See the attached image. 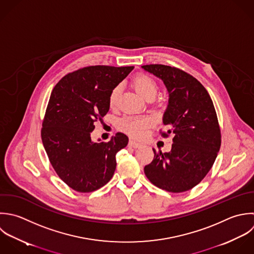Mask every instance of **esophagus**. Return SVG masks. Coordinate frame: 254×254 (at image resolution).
Returning <instances> with one entry per match:
<instances>
[{
  "mask_svg": "<svg viewBox=\"0 0 254 254\" xmlns=\"http://www.w3.org/2000/svg\"><path fill=\"white\" fill-rule=\"evenodd\" d=\"M128 145H129L130 147H134V148H136V147H140V146H141V144H140V143H138V142H136V141H134V140H129Z\"/></svg>",
  "mask_w": 254,
  "mask_h": 254,
  "instance_id": "34e87169",
  "label": "esophagus"
}]
</instances>
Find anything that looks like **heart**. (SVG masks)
Returning <instances> with one entry per match:
<instances>
[{
  "instance_id": "1",
  "label": "heart",
  "mask_w": 254,
  "mask_h": 254,
  "mask_svg": "<svg viewBox=\"0 0 254 254\" xmlns=\"http://www.w3.org/2000/svg\"><path fill=\"white\" fill-rule=\"evenodd\" d=\"M134 89L145 99L153 98L157 91L156 81L147 74H137L131 80ZM121 92V87L115 86L109 95V106L114 109L118 106L119 96ZM153 125V121L149 117H126L122 119L119 123V127L122 131L127 133L128 135L141 138L145 135L147 129Z\"/></svg>"
}]
</instances>
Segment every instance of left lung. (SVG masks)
Here are the masks:
<instances>
[{
	"label": "left lung",
	"instance_id": "1",
	"mask_svg": "<svg viewBox=\"0 0 254 254\" xmlns=\"http://www.w3.org/2000/svg\"><path fill=\"white\" fill-rule=\"evenodd\" d=\"M142 68L163 80L169 103L160 130L163 137L173 134L170 152H154L144 167L156 187L182 193L198 185L212 168L222 143L221 128L213 101L206 88L189 73L168 65L149 64Z\"/></svg>",
	"mask_w": 254,
	"mask_h": 254
}]
</instances>
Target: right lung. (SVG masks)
Wrapping results in <instances>:
<instances>
[{
    "label": "right lung",
    "instance_id": "obj_1",
    "mask_svg": "<svg viewBox=\"0 0 254 254\" xmlns=\"http://www.w3.org/2000/svg\"><path fill=\"white\" fill-rule=\"evenodd\" d=\"M133 69L95 65L65 75L53 88L41 127L48 159L59 178L80 193L96 191L113 177L116 154L128 137L117 132L108 142H94L95 123L109 112V95Z\"/></svg>",
    "mask_w": 254,
    "mask_h": 254
}]
</instances>
